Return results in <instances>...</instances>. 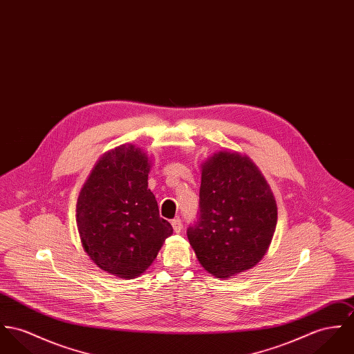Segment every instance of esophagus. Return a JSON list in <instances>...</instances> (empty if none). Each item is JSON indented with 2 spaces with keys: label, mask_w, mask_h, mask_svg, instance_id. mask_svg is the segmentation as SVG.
I'll use <instances>...</instances> for the list:
<instances>
[{
  "label": "esophagus",
  "mask_w": 354,
  "mask_h": 354,
  "mask_svg": "<svg viewBox=\"0 0 354 354\" xmlns=\"http://www.w3.org/2000/svg\"><path fill=\"white\" fill-rule=\"evenodd\" d=\"M171 225H172V227H174V232L175 233H180L182 232V221L179 219V218H175V219H172V222H171Z\"/></svg>",
  "instance_id": "esophagus-1"
}]
</instances>
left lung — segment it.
I'll use <instances>...</instances> for the list:
<instances>
[{"mask_svg": "<svg viewBox=\"0 0 354 354\" xmlns=\"http://www.w3.org/2000/svg\"><path fill=\"white\" fill-rule=\"evenodd\" d=\"M201 178V213L187 237L199 264L225 280L263 260L277 206L267 179L246 155L216 152L202 163Z\"/></svg>", "mask_w": 354, "mask_h": 354, "instance_id": "8db88e82", "label": "left lung"}]
</instances>
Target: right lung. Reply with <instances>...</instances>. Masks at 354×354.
I'll use <instances>...</instances> for the list:
<instances>
[{"label": "right lung", "mask_w": 354, "mask_h": 354, "mask_svg": "<svg viewBox=\"0 0 354 354\" xmlns=\"http://www.w3.org/2000/svg\"><path fill=\"white\" fill-rule=\"evenodd\" d=\"M151 165L136 145L115 147L93 167L77 201L83 250L115 277L129 280L145 272L174 232L148 189Z\"/></svg>", "instance_id": "right-lung-1"}]
</instances>
